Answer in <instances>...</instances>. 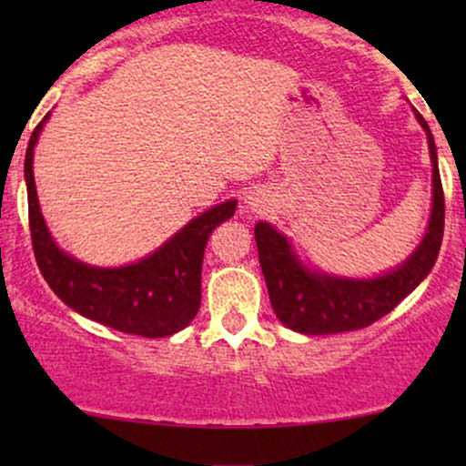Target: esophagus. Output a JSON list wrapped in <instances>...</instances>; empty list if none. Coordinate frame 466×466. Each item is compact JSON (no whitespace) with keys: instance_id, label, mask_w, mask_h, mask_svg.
Listing matches in <instances>:
<instances>
[{"instance_id":"esophagus-1","label":"esophagus","mask_w":466,"mask_h":466,"mask_svg":"<svg viewBox=\"0 0 466 466\" xmlns=\"http://www.w3.org/2000/svg\"><path fill=\"white\" fill-rule=\"evenodd\" d=\"M245 206H248L249 212H263L265 208H267V197H265V192H260V190L249 192L248 199H245Z\"/></svg>"}]
</instances>
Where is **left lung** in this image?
Masks as SVG:
<instances>
[{
	"instance_id": "left-lung-1",
	"label": "left lung",
	"mask_w": 466,
	"mask_h": 466,
	"mask_svg": "<svg viewBox=\"0 0 466 466\" xmlns=\"http://www.w3.org/2000/svg\"><path fill=\"white\" fill-rule=\"evenodd\" d=\"M427 133L431 157V215L419 248L399 267L372 278H344L307 267L298 258L291 240L271 223L258 221L254 228L258 260L269 291L271 307L287 329L302 335H333L370 326L410 296L430 276L436 265L445 229V195L434 136L425 117L414 111Z\"/></svg>"
}]
</instances>
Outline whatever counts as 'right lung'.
Masks as SVG:
<instances>
[{
  "label": "right lung",
  "instance_id": "right-lung-1",
  "mask_svg": "<svg viewBox=\"0 0 466 466\" xmlns=\"http://www.w3.org/2000/svg\"><path fill=\"white\" fill-rule=\"evenodd\" d=\"M47 117L50 114L32 131L24 164L32 248L46 282L69 309L120 333L168 337L186 329L201 307L206 243L212 229L234 217L237 199L201 212L137 263L122 267L83 263L55 243L36 197L32 159Z\"/></svg>",
  "mask_w": 466,
  "mask_h": 466
}]
</instances>
